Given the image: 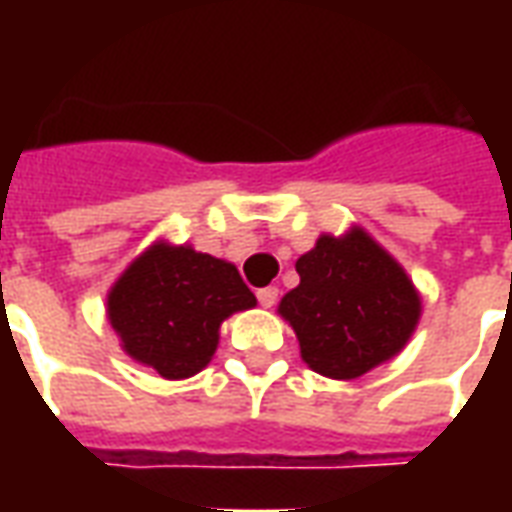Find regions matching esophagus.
Wrapping results in <instances>:
<instances>
[{"label": "esophagus", "instance_id": "obj_1", "mask_svg": "<svg viewBox=\"0 0 512 512\" xmlns=\"http://www.w3.org/2000/svg\"><path fill=\"white\" fill-rule=\"evenodd\" d=\"M279 299V288H260L257 290V301H260V307H266L271 310Z\"/></svg>", "mask_w": 512, "mask_h": 512}]
</instances>
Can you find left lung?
Returning a JSON list of instances; mask_svg holds the SVG:
<instances>
[{"label": "left lung", "instance_id": "8db88e82", "mask_svg": "<svg viewBox=\"0 0 512 512\" xmlns=\"http://www.w3.org/2000/svg\"><path fill=\"white\" fill-rule=\"evenodd\" d=\"M296 271L299 285L282 296L277 312L315 373L354 381L395 359L417 332L422 296L365 227L321 233Z\"/></svg>", "mask_w": 512, "mask_h": 512}]
</instances>
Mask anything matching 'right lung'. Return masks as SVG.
Segmentation results:
<instances>
[{"instance_id": "right-lung-1", "label": "right lung", "mask_w": 512, "mask_h": 512, "mask_svg": "<svg viewBox=\"0 0 512 512\" xmlns=\"http://www.w3.org/2000/svg\"><path fill=\"white\" fill-rule=\"evenodd\" d=\"M255 304L233 263L158 238L109 288L106 318L136 365L183 381L208 367L222 323Z\"/></svg>"}]
</instances>
